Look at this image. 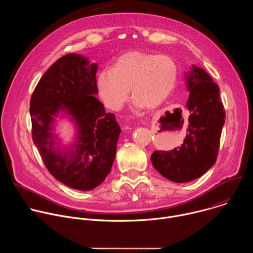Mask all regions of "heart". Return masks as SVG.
Instances as JSON below:
<instances>
[{
    "label": "heart",
    "mask_w": 253,
    "mask_h": 253,
    "mask_svg": "<svg viewBox=\"0 0 253 253\" xmlns=\"http://www.w3.org/2000/svg\"><path fill=\"white\" fill-rule=\"evenodd\" d=\"M178 79V67L167 55L130 51L120 56L112 70H101L96 78L99 97L113 111L123 107L131 89L137 111L162 105L172 94Z\"/></svg>",
    "instance_id": "b5f03b06"
}]
</instances>
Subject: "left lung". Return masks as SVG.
<instances>
[{
  "label": "left lung",
  "instance_id": "8db88e82",
  "mask_svg": "<svg viewBox=\"0 0 253 253\" xmlns=\"http://www.w3.org/2000/svg\"><path fill=\"white\" fill-rule=\"evenodd\" d=\"M190 116L187 134L181 146L170 151H154L151 162L166 179L185 183L206 173L217 158L225 111L219 87L207 72L192 65L185 72Z\"/></svg>",
  "mask_w": 253,
  "mask_h": 253
}]
</instances>
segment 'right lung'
Segmentation results:
<instances>
[{
  "label": "right lung",
  "instance_id": "right-lung-1",
  "mask_svg": "<svg viewBox=\"0 0 253 253\" xmlns=\"http://www.w3.org/2000/svg\"><path fill=\"white\" fill-rule=\"evenodd\" d=\"M97 71L89 58L67 54L48 69L30 102L33 141L44 164L58 181L81 191L96 188L110 173L121 133L115 115L95 97ZM58 118L75 125L68 143L55 133Z\"/></svg>",
  "mask_w": 253,
  "mask_h": 253
}]
</instances>
